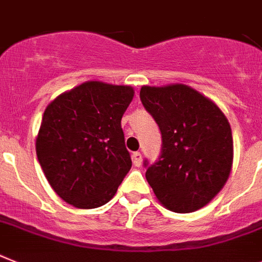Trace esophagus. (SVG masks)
<instances>
[{
	"instance_id": "1",
	"label": "esophagus",
	"mask_w": 262,
	"mask_h": 262,
	"mask_svg": "<svg viewBox=\"0 0 262 262\" xmlns=\"http://www.w3.org/2000/svg\"><path fill=\"white\" fill-rule=\"evenodd\" d=\"M132 160H133V164L136 165V166H141L142 164V156L140 151H135L133 155H132Z\"/></svg>"
}]
</instances>
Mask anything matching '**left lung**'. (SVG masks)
<instances>
[{"instance_id": "obj_1", "label": "left lung", "mask_w": 262, "mask_h": 262, "mask_svg": "<svg viewBox=\"0 0 262 262\" xmlns=\"http://www.w3.org/2000/svg\"><path fill=\"white\" fill-rule=\"evenodd\" d=\"M140 98L162 137L158 161L144 162L149 185L166 209H201L223 189L232 169V129L225 114L182 83L142 86Z\"/></svg>"}]
</instances>
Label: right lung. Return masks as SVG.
<instances>
[{"mask_svg":"<svg viewBox=\"0 0 262 262\" xmlns=\"http://www.w3.org/2000/svg\"><path fill=\"white\" fill-rule=\"evenodd\" d=\"M133 96L132 86L88 81L46 106L37 158L65 202L93 209L113 199L132 168L121 118Z\"/></svg>","mask_w":262,"mask_h":262,"instance_id":"right-lung-1","label":"right lung"}]
</instances>
